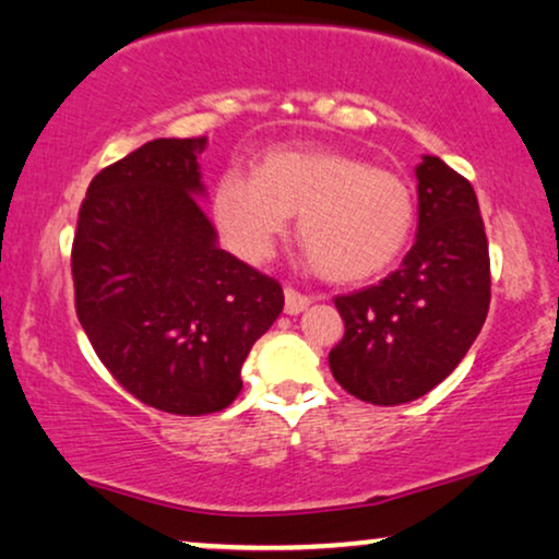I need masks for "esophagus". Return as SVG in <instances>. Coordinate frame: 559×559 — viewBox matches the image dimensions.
<instances>
[{"label": "esophagus", "mask_w": 559, "mask_h": 559, "mask_svg": "<svg viewBox=\"0 0 559 559\" xmlns=\"http://www.w3.org/2000/svg\"><path fill=\"white\" fill-rule=\"evenodd\" d=\"M284 296H286V314H301V311L311 304V296L296 292L292 286L286 288Z\"/></svg>", "instance_id": "obj_1"}]
</instances>
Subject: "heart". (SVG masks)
<instances>
[{
  "instance_id": "obj_1",
  "label": "heart",
  "mask_w": 559,
  "mask_h": 559,
  "mask_svg": "<svg viewBox=\"0 0 559 559\" xmlns=\"http://www.w3.org/2000/svg\"><path fill=\"white\" fill-rule=\"evenodd\" d=\"M294 212L307 255L332 281L385 271L414 227L404 178L330 147H281L255 174L227 168L214 183V222L245 260L271 255Z\"/></svg>"
}]
</instances>
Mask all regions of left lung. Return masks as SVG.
<instances>
[{"mask_svg":"<svg viewBox=\"0 0 559 559\" xmlns=\"http://www.w3.org/2000/svg\"><path fill=\"white\" fill-rule=\"evenodd\" d=\"M419 227L399 271L337 296L345 337L330 353L342 389L376 406L424 396L460 366L486 322L490 258L478 197L437 155L416 166Z\"/></svg>","mask_w":559,"mask_h":559,"instance_id":"1","label":"left lung"}]
</instances>
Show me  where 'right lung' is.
<instances>
[{"label": "right lung", "instance_id": "1", "mask_svg": "<svg viewBox=\"0 0 559 559\" xmlns=\"http://www.w3.org/2000/svg\"><path fill=\"white\" fill-rule=\"evenodd\" d=\"M206 138H160L88 183L71 250L76 314L124 391L178 416L227 408L284 288L217 245L199 155Z\"/></svg>", "mask_w": 559, "mask_h": 559}]
</instances>
